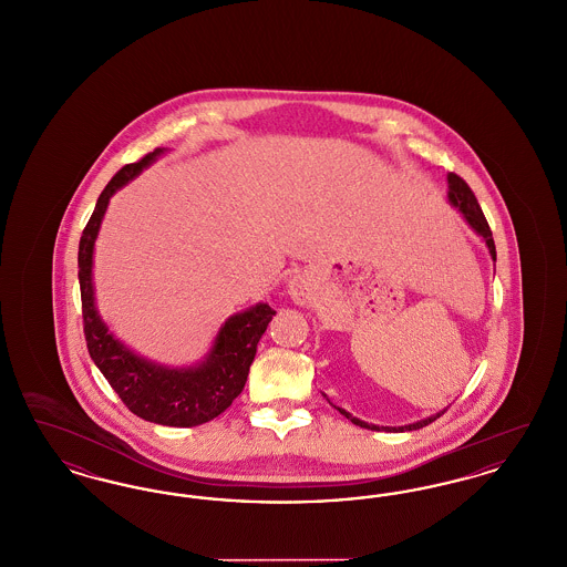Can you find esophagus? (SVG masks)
Listing matches in <instances>:
<instances>
[{"label":"esophagus","instance_id":"1","mask_svg":"<svg viewBox=\"0 0 567 567\" xmlns=\"http://www.w3.org/2000/svg\"><path fill=\"white\" fill-rule=\"evenodd\" d=\"M289 296L293 297L297 303H306L310 299V296H312V282L308 280V276L296 274L289 280Z\"/></svg>","mask_w":567,"mask_h":567}]
</instances>
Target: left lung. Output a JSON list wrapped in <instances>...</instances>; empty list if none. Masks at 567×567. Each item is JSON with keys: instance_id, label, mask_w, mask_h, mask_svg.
Masks as SVG:
<instances>
[{"instance_id": "8db88e82", "label": "left lung", "mask_w": 567, "mask_h": 567, "mask_svg": "<svg viewBox=\"0 0 567 567\" xmlns=\"http://www.w3.org/2000/svg\"><path fill=\"white\" fill-rule=\"evenodd\" d=\"M449 202L457 208L461 215L465 216V220L470 223V227L485 240L486 246H488V252H491V257H493V261H495V243H493V234H491V227H488V223H486L485 215H483V208L478 206V199H476V195H474V190L467 187V183L457 176V174H449ZM351 423L354 425H359V427H365V430H372V432H412V430H421V427H425V425H430L433 423L437 416H442L446 410H442V412H437V414H433L430 419H423V421H416V423H412V425H405V427H378V425H370V423H365V421H359L357 416H352L349 414L347 410H342V408H338Z\"/></svg>"}]
</instances>
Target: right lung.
<instances>
[{
  "label": "right lung",
  "instance_id": "add662e5",
  "mask_svg": "<svg viewBox=\"0 0 567 567\" xmlns=\"http://www.w3.org/2000/svg\"><path fill=\"white\" fill-rule=\"evenodd\" d=\"M163 148L144 155L140 162L121 167L89 218L79 244L82 324L91 359L109 380L121 402L144 421L167 427H195L216 419L243 393L257 344L276 315L268 303H257L229 317L216 333L215 347L206 361L195 368L172 370L137 357L125 349L95 310L93 297V246L106 215L110 197L135 178L146 165L162 155Z\"/></svg>",
  "mask_w": 567,
  "mask_h": 567
}]
</instances>
